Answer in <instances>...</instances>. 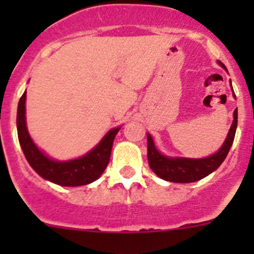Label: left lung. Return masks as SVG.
<instances>
[{
  "mask_svg": "<svg viewBox=\"0 0 254 254\" xmlns=\"http://www.w3.org/2000/svg\"><path fill=\"white\" fill-rule=\"evenodd\" d=\"M217 64L223 67L225 71H228L225 64H221L220 61H217ZM230 85H232V81H230ZM233 95L235 98L234 91H233ZM233 117H234V120H233L228 136H226L221 147L215 154L202 159L179 158V156L172 158V156L161 154L155 146L151 134L147 133V160H149V165L152 172L159 178L168 182H174V183L197 182L207 177L212 172H215L225 160L226 155H228L229 150L233 145V141H234L238 125V109H235Z\"/></svg>",
  "mask_w": 254,
  "mask_h": 254,
  "instance_id": "8db88e82",
  "label": "left lung"
}]
</instances>
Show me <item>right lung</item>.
Masks as SVG:
<instances>
[{
    "label": "right lung",
    "mask_w": 254,
    "mask_h": 254,
    "mask_svg": "<svg viewBox=\"0 0 254 254\" xmlns=\"http://www.w3.org/2000/svg\"><path fill=\"white\" fill-rule=\"evenodd\" d=\"M25 102L26 91L22 94L17 105L16 126L20 146L30 167L46 181L64 187L86 186L99 178L109 163L114 137L121 127L109 129L100 142L84 156L72 160H55L44 154L31 140L26 127Z\"/></svg>",
    "instance_id": "1"
}]
</instances>
